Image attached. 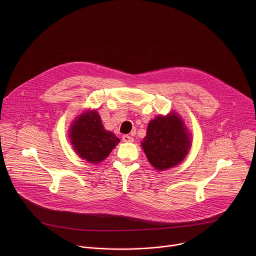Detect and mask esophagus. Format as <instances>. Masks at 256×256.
Instances as JSON below:
<instances>
[{
    "instance_id": "34e87169",
    "label": "esophagus",
    "mask_w": 256,
    "mask_h": 256,
    "mask_svg": "<svg viewBox=\"0 0 256 256\" xmlns=\"http://www.w3.org/2000/svg\"><path fill=\"white\" fill-rule=\"evenodd\" d=\"M122 140L126 142H134V138L128 136V134H124L122 136Z\"/></svg>"
}]
</instances>
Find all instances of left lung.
<instances>
[{
    "label": "left lung",
    "mask_w": 256,
    "mask_h": 256,
    "mask_svg": "<svg viewBox=\"0 0 256 256\" xmlns=\"http://www.w3.org/2000/svg\"><path fill=\"white\" fill-rule=\"evenodd\" d=\"M190 138L184 122L176 114L159 116L148 124L142 147L149 162L157 170L178 165L190 148Z\"/></svg>",
    "instance_id": "1"
}]
</instances>
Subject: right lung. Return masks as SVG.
I'll list each match as a JSON object with an SVG mask.
<instances>
[{"instance_id": "right-lung-1", "label": "right lung", "mask_w": 256, "mask_h": 256, "mask_svg": "<svg viewBox=\"0 0 256 256\" xmlns=\"http://www.w3.org/2000/svg\"><path fill=\"white\" fill-rule=\"evenodd\" d=\"M70 142L76 153L90 163H99L114 149L120 138L105 130L96 110L79 116L70 130Z\"/></svg>"}]
</instances>
